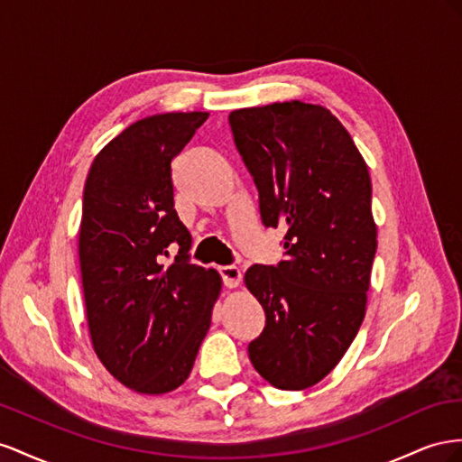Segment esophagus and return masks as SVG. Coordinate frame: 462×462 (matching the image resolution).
Wrapping results in <instances>:
<instances>
[{
  "mask_svg": "<svg viewBox=\"0 0 462 462\" xmlns=\"http://www.w3.org/2000/svg\"><path fill=\"white\" fill-rule=\"evenodd\" d=\"M218 273L222 276V282L226 288H236L240 286V281H242V273L238 267L234 265H226V267H218Z\"/></svg>",
  "mask_w": 462,
  "mask_h": 462,
  "instance_id": "1",
  "label": "esophagus"
}]
</instances>
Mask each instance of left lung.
Segmentation results:
<instances>
[{"label": "left lung", "mask_w": 462, "mask_h": 462, "mask_svg": "<svg viewBox=\"0 0 462 462\" xmlns=\"http://www.w3.org/2000/svg\"><path fill=\"white\" fill-rule=\"evenodd\" d=\"M228 122L263 224L286 232V259L245 273L265 310L249 360L273 387L301 391L335 370L364 321L377 249L370 172L345 125L319 104L242 108Z\"/></svg>", "instance_id": "obj_1"}]
</instances>
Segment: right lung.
Returning a JSON list of instances; mask_svg holds the SVG:
<instances>
[{
  "instance_id": "obj_1",
  "label": "right lung",
  "mask_w": 462,
  "mask_h": 462,
  "mask_svg": "<svg viewBox=\"0 0 462 462\" xmlns=\"http://www.w3.org/2000/svg\"><path fill=\"white\" fill-rule=\"evenodd\" d=\"M207 117H143L97 154L85 181L79 263L92 348L143 394L189 377L220 294V274L188 261L191 236L174 208L172 161ZM168 246L179 255L166 268Z\"/></svg>"
}]
</instances>
